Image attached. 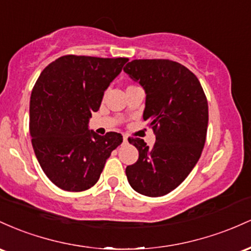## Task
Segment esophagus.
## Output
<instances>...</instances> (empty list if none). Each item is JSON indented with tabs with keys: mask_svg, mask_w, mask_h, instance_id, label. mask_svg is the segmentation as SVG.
<instances>
[{
	"mask_svg": "<svg viewBox=\"0 0 251 251\" xmlns=\"http://www.w3.org/2000/svg\"><path fill=\"white\" fill-rule=\"evenodd\" d=\"M123 142H125V143L128 142V137H126V136H123Z\"/></svg>",
	"mask_w": 251,
	"mask_h": 251,
	"instance_id": "1",
	"label": "esophagus"
}]
</instances>
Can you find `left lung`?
Wrapping results in <instances>:
<instances>
[{"label": "left lung", "mask_w": 251, "mask_h": 251, "mask_svg": "<svg viewBox=\"0 0 251 251\" xmlns=\"http://www.w3.org/2000/svg\"><path fill=\"white\" fill-rule=\"evenodd\" d=\"M123 71L145 89L143 120L156 137L151 148L129 137L139 159L126 166V178L143 196H165L186 179L201 155L209 122L206 96L196 75L170 59H135Z\"/></svg>", "instance_id": "obj_1"}]
</instances>
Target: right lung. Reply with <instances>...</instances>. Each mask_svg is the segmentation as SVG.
I'll use <instances>...</instances> for the list:
<instances>
[{"instance_id": "obj_1", "label": "right lung", "mask_w": 251, "mask_h": 251, "mask_svg": "<svg viewBox=\"0 0 251 251\" xmlns=\"http://www.w3.org/2000/svg\"><path fill=\"white\" fill-rule=\"evenodd\" d=\"M128 60L69 54L39 75L29 103L32 146L44 173L61 190L80 192L94 186L111 151L122 143L121 134L100 136L88 123Z\"/></svg>"}]
</instances>
